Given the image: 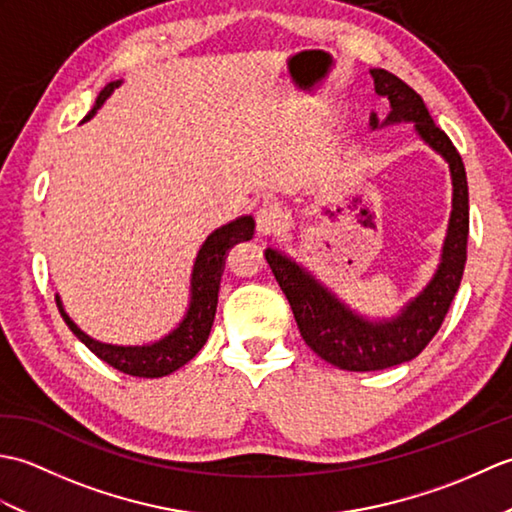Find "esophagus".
I'll return each instance as SVG.
<instances>
[{
    "label": "esophagus",
    "instance_id": "1",
    "mask_svg": "<svg viewBox=\"0 0 512 512\" xmlns=\"http://www.w3.org/2000/svg\"><path fill=\"white\" fill-rule=\"evenodd\" d=\"M286 222V213L281 211L277 204H264L257 211V233L259 235H273L281 231V226Z\"/></svg>",
    "mask_w": 512,
    "mask_h": 512
}]
</instances>
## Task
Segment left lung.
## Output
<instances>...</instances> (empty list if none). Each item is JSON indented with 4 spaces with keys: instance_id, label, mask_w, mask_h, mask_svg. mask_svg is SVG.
<instances>
[{
    "instance_id": "obj_1",
    "label": "left lung",
    "mask_w": 512,
    "mask_h": 512,
    "mask_svg": "<svg viewBox=\"0 0 512 512\" xmlns=\"http://www.w3.org/2000/svg\"><path fill=\"white\" fill-rule=\"evenodd\" d=\"M374 90L389 103L385 121L372 112V129L391 123H413L418 136L433 151L449 162L453 182V211L444 237L442 257L436 275L418 297H413L398 317L369 321L314 279L306 268L292 262L275 248H266V262L273 270L279 288L290 303L303 341L323 361L347 372H376L416 358L436 336L447 317L455 292L460 288L466 264V239H469V184L464 162L451 138L433 123L427 105L416 90H411L396 74L369 70Z\"/></svg>"
}]
</instances>
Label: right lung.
I'll use <instances>...</instances> for the list:
<instances>
[{"label": "right lung", "mask_w": 512, "mask_h": 512, "mask_svg": "<svg viewBox=\"0 0 512 512\" xmlns=\"http://www.w3.org/2000/svg\"><path fill=\"white\" fill-rule=\"evenodd\" d=\"M121 85V81L107 83L101 90L99 99H96L90 114L83 118L90 121L96 114V110L110 99V94ZM255 231V220L250 215H242L237 220L228 222L217 228L209 237L204 239L202 248L195 257L193 273H191V301L189 310L184 314V319L178 323L176 330H171L167 336H162L160 341L149 345H112L101 343L85 334L79 325H76L63 310V303L57 295V306L63 321L68 323V328L76 334V339L85 343V347L92 354H96L112 365L114 369L129 376L138 378H160L171 372H176L184 363H189L191 358L198 354L206 339H209L211 325L215 319L217 308V290H220V279L224 273V259L228 248H233L239 242H248Z\"/></svg>", "instance_id": "right-lung-1"}]
</instances>
